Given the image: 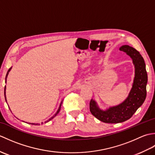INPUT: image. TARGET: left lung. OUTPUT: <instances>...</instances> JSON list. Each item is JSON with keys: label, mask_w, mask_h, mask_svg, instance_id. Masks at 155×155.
Listing matches in <instances>:
<instances>
[{"label": "left lung", "mask_w": 155, "mask_h": 155, "mask_svg": "<svg viewBox=\"0 0 155 155\" xmlns=\"http://www.w3.org/2000/svg\"><path fill=\"white\" fill-rule=\"evenodd\" d=\"M119 50L132 58L134 65V78L133 86L127 98L123 103L105 110L99 108L94 99L90 101V111L97 119L106 123H123L133 116L144 103L147 96L148 81L146 65L142 56L135 48L128 45H123Z\"/></svg>", "instance_id": "8db88e82"}]
</instances>
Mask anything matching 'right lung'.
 Masks as SVG:
<instances>
[{"label":"right lung","instance_id":"obj_1","mask_svg":"<svg viewBox=\"0 0 155 155\" xmlns=\"http://www.w3.org/2000/svg\"><path fill=\"white\" fill-rule=\"evenodd\" d=\"M11 68H12V67H11L9 69H8V72H7V73H6V77H5V83H6V78H7V77H8V73H9V72L11 71ZM4 93H5V101H6V86L5 87V91H4ZM6 103H7V101H6ZM62 101H61V104H60V106H59V107H58V110H57V113H56L53 116H52L51 118H49V119L48 120H47V121H45V123H47V122H48V121H50L51 119H52V118H53L54 117H55L56 116H57V115L58 114V113H59V111H60V110H61V104H62ZM43 123H41V124H42ZM32 124H35V125H38V124L37 123V124H35V123H32Z\"/></svg>","mask_w":155,"mask_h":155}]
</instances>
